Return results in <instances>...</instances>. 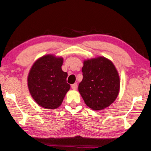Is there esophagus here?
<instances>
[{
  "instance_id": "1",
  "label": "esophagus",
  "mask_w": 151,
  "mask_h": 151,
  "mask_svg": "<svg viewBox=\"0 0 151 151\" xmlns=\"http://www.w3.org/2000/svg\"><path fill=\"white\" fill-rule=\"evenodd\" d=\"M71 87L73 90H76L77 89V84H76V83H74V84L71 85Z\"/></svg>"
}]
</instances>
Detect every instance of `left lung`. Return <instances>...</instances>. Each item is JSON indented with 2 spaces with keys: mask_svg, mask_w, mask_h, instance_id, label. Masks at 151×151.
<instances>
[{
  "mask_svg": "<svg viewBox=\"0 0 151 151\" xmlns=\"http://www.w3.org/2000/svg\"><path fill=\"white\" fill-rule=\"evenodd\" d=\"M78 91L87 106L94 111L109 106L117 97L120 80L114 64L104 57L84 62Z\"/></svg>",
  "mask_w": 151,
  "mask_h": 151,
  "instance_id": "1",
  "label": "left lung"
}]
</instances>
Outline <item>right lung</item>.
Instances as JSON below:
<instances>
[{
  "label": "right lung",
  "mask_w": 151,
  "mask_h": 151,
  "mask_svg": "<svg viewBox=\"0 0 151 151\" xmlns=\"http://www.w3.org/2000/svg\"><path fill=\"white\" fill-rule=\"evenodd\" d=\"M63 58L52 55H45L36 62L28 77L30 93L36 102L48 109L61 105L70 89L66 73L62 71Z\"/></svg>",
  "instance_id": "add662e5"
}]
</instances>
